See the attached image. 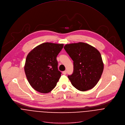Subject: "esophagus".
Returning <instances> with one entry per match:
<instances>
[{"label":"esophagus","instance_id":"esophagus-1","mask_svg":"<svg viewBox=\"0 0 125 125\" xmlns=\"http://www.w3.org/2000/svg\"><path fill=\"white\" fill-rule=\"evenodd\" d=\"M62 73H63V74H67V71H63V72H62Z\"/></svg>","mask_w":125,"mask_h":125}]
</instances>
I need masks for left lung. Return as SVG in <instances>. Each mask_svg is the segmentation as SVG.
<instances>
[{"label": "left lung", "instance_id": "left-lung-1", "mask_svg": "<svg viewBox=\"0 0 125 125\" xmlns=\"http://www.w3.org/2000/svg\"><path fill=\"white\" fill-rule=\"evenodd\" d=\"M64 48L73 61V73L68 76L73 86L80 91L92 89L104 70L100 52L93 46L82 42L67 44Z\"/></svg>", "mask_w": 125, "mask_h": 125}]
</instances>
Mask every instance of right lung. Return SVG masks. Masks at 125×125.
Returning a JSON list of instances; mask_svg holds the SVG:
<instances>
[{"mask_svg": "<svg viewBox=\"0 0 125 125\" xmlns=\"http://www.w3.org/2000/svg\"><path fill=\"white\" fill-rule=\"evenodd\" d=\"M63 44L44 43L34 48L27 55L24 72L29 84L41 93L50 92L61 77L58 69L57 56Z\"/></svg>", "mask_w": 125, "mask_h": 125, "instance_id": "1", "label": "right lung"}]
</instances>
